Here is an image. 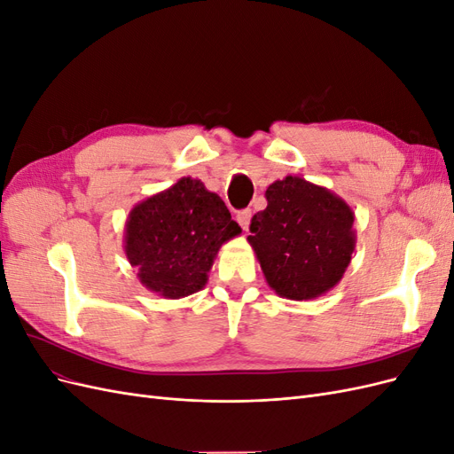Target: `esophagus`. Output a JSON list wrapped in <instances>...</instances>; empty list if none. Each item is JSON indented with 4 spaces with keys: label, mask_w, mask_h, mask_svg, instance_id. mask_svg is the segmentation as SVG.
<instances>
[{
    "label": "esophagus",
    "mask_w": 454,
    "mask_h": 454,
    "mask_svg": "<svg viewBox=\"0 0 454 454\" xmlns=\"http://www.w3.org/2000/svg\"><path fill=\"white\" fill-rule=\"evenodd\" d=\"M250 219H252V210H240L239 214H237V222L240 223V227L244 229V231H248V227H250Z\"/></svg>",
    "instance_id": "1"
}]
</instances>
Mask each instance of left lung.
I'll list each match as a JSON object with an SVG mask.
<instances>
[{
	"mask_svg": "<svg viewBox=\"0 0 454 454\" xmlns=\"http://www.w3.org/2000/svg\"><path fill=\"white\" fill-rule=\"evenodd\" d=\"M267 208L252 217L248 242L270 290L309 301L335 287L356 248L354 212L327 187L286 176L265 191Z\"/></svg>",
	"mask_w": 454,
	"mask_h": 454,
	"instance_id": "left-lung-1",
	"label": "left lung"
}]
</instances>
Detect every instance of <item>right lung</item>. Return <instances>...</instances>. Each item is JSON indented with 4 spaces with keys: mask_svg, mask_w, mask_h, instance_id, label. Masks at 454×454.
Segmentation results:
<instances>
[{
    "mask_svg": "<svg viewBox=\"0 0 454 454\" xmlns=\"http://www.w3.org/2000/svg\"><path fill=\"white\" fill-rule=\"evenodd\" d=\"M240 232L222 199L182 177L130 210L125 254L149 292L180 299L202 290L219 248Z\"/></svg>",
    "mask_w": 454,
    "mask_h": 454,
    "instance_id": "obj_1",
    "label": "right lung"
}]
</instances>
